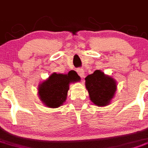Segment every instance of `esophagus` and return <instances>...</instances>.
<instances>
[{
	"label": "esophagus",
	"instance_id": "1",
	"mask_svg": "<svg viewBox=\"0 0 148 148\" xmlns=\"http://www.w3.org/2000/svg\"><path fill=\"white\" fill-rule=\"evenodd\" d=\"M77 74H79L81 77H84V74H85V71H84L83 69H79L77 70Z\"/></svg>",
	"mask_w": 148,
	"mask_h": 148
}]
</instances>
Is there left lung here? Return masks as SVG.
Returning <instances> with one entry per match:
<instances>
[{"mask_svg":"<svg viewBox=\"0 0 148 148\" xmlns=\"http://www.w3.org/2000/svg\"><path fill=\"white\" fill-rule=\"evenodd\" d=\"M85 79L90 101L99 107L108 106L116 91V79L101 70H96L93 74L88 75Z\"/></svg>","mask_w":148,"mask_h":148,"instance_id":"left-lung-1","label":"left lung"}]
</instances>
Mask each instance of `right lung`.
Instances as JSON below:
<instances>
[{"instance_id":"obj_1","label":"right lung","mask_w":148,"mask_h":148,"mask_svg":"<svg viewBox=\"0 0 148 148\" xmlns=\"http://www.w3.org/2000/svg\"><path fill=\"white\" fill-rule=\"evenodd\" d=\"M79 80L80 77L74 71L66 74L52 73L38 86L40 99L46 107L57 108L66 102L70 83Z\"/></svg>"}]
</instances>
